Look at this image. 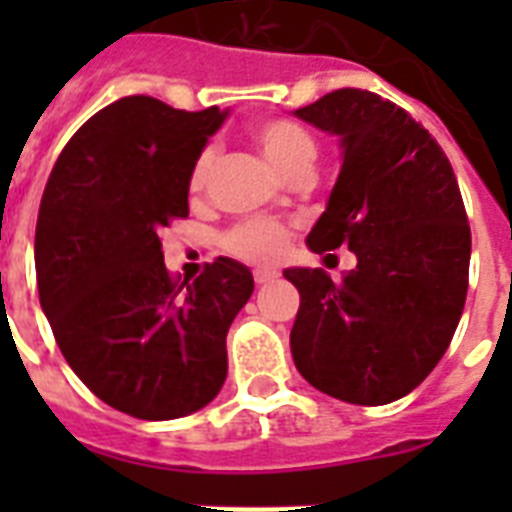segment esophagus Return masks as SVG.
Instances as JSON below:
<instances>
[{"label": "esophagus", "instance_id": "esophagus-1", "mask_svg": "<svg viewBox=\"0 0 512 512\" xmlns=\"http://www.w3.org/2000/svg\"><path fill=\"white\" fill-rule=\"evenodd\" d=\"M279 276L276 271H255V284H268V281H273Z\"/></svg>", "mask_w": 512, "mask_h": 512}]
</instances>
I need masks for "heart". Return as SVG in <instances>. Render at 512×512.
Segmentation results:
<instances>
[{
	"instance_id": "heart-1",
	"label": "heart",
	"mask_w": 512,
	"mask_h": 512,
	"mask_svg": "<svg viewBox=\"0 0 512 512\" xmlns=\"http://www.w3.org/2000/svg\"><path fill=\"white\" fill-rule=\"evenodd\" d=\"M252 135L263 151L265 162L271 164L281 177H289L297 170H313L319 148H316L311 132L303 130L300 124L273 119V122H263L260 127H255ZM209 170H212V151H204L191 170L193 191H199L201 185L207 183ZM223 244L233 257H239L244 263L273 265L287 252L289 231L284 225L268 223V220H247L225 233Z\"/></svg>"
}]
</instances>
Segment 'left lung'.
<instances>
[{
    "instance_id": "1",
    "label": "left lung",
    "mask_w": 512,
    "mask_h": 512,
    "mask_svg": "<svg viewBox=\"0 0 512 512\" xmlns=\"http://www.w3.org/2000/svg\"><path fill=\"white\" fill-rule=\"evenodd\" d=\"M292 114L340 146V175L305 244L356 255L342 281L284 271L300 292L292 358L327 396L390 404L436 369L460 324L470 268L460 185L428 130L374 92L335 90Z\"/></svg>"
}]
</instances>
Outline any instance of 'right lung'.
Returning a JSON list of instances; mask_svg holds the SVG:
<instances>
[{"mask_svg":"<svg viewBox=\"0 0 512 512\" xmlns=\"http://www.w3.org/2000/svg\"><path fill=\"white\" fill-rule=\"evenodd\" d=\"M228 111L130 95L87 119L52 167L34 239L39 303L87 388L140 420L199 412L228 374L247 265L217 257L175 284L159 231L188 215L191 170Z\"/></svg>","mask_w":512,"mask_h":512,"instance_id":"add662e5","label":"right lung"}]
</instances>
